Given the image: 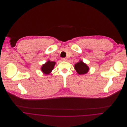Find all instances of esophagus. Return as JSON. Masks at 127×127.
Instances as JSON below:
<instances>
[{"label":"esophagus","instance_id":"obj_1","mask_svg":"<svg viewBox=\"0 0 127 127\" xmlns=\"http://www.w3.org/2000/svg\"><path fill=\"white\" fill-rule=\"evenodd\" d=\"M62 60L63 61H67V59L66 58H62Z\"/></svg>","mask_w":127,"mask_h":127}]
</instances>
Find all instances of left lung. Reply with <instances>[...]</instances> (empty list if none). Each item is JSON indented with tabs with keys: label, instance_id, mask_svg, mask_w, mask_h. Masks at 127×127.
<instances>
[{
	"label": "left lung",
	"instance_id": "obj_1",
	"mask_svg": "<svg viewBox=\"0 0 127 127\" xmlns=\"http://www.w3.org/2000/svg\"><path fill=\"white\" fill-rule=\"evenodd\" d=\"M74 68L77 73L80 75L86 74L89 70V68L87 64H84L82 61H80V62L75 64Z\"/></svg>",
	"mask_w": 127,
	"mask_h": 127
}]
</instances>
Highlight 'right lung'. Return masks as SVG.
<instances>
[{
	"label": "right lung",
	"instance_id": "add662e5",
	"mask_svg": "<svg viewBox=\"0 0 127 127\" xmlns=\"http://www.w3.org/2000/svg\"><path fill=\"white\" fill-rule=\"evenodd\" d=\"M55 62L48 61L46 63L43 64L41 68L42 71L45 74H49L53 69Z\"/></svg>",
	"mask_w": 127,
	"mask_h": 127
}]
</instances>
